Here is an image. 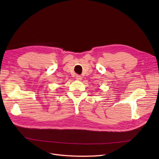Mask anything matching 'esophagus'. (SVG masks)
<instances>
[{
  "mask_svg": "<svg viewBox=\"0 0 159 159\" xmlns=\"http://www.w3.org/2000/svg\"><path fill=\"white\" fill-rule=\"evenodd\" d=\"M75 78H76V80H78V81H80V80H82V78H81V76L80 75H77Z\"/></svg>",
  "mask_w": 159,
  "mask_h": 159,
  "instance_id": "obj_1",
  "label": "esophagus"
}]
</instances>
